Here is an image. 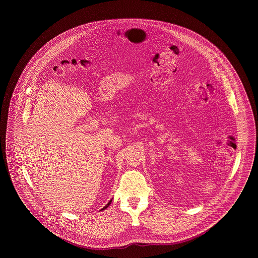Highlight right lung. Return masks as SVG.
Segmentation results:
<instances>
[{
	"mask_svg": "<svg viewBox=\"0 0 258 258\" xmlns=\"http://www.w3.org/2000/svg\"><path fill=\"white\" fill-rule=\"evenodd\" d=\"M111 202H112V199H111L110 201H109V202H108V203H107V204H106V205H105L103 208L101 209V211H102V210H105V209L107 208V207H109V205H110Z\"/></svg>",
	"mask_w": 258,
	"mask_h": 258,
	"instance_id": "1",
	"label": "right lung"
}]
</instances>
